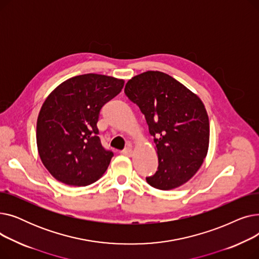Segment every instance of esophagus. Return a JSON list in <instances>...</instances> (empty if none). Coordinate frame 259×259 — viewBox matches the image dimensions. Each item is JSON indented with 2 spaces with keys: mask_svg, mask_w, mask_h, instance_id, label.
Returning <instances> with one entry per match:
<instances>
[{
  "mask_svg": "<svg viewBox=\"0 0 259 259\" xmlns=\"http://www.w3.org/2000/svg\"><path fill=\"white\" fill-rule=\"evenodd\" d=\"M120 153H121L122 155L131 156V155H132V153H133V151H132V148H131V147H128V148L124 149V150H122V151H120Z\"/></svg>",
  "mask_w": 259,
  "mask_h": 259,
  "instance_id": "obj_1",
  "label": "esophagus"
}]
</instances>
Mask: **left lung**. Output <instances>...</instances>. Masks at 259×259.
I'll return each mask as SVG.
<instances>
[{"label": "left lung", "instance_id": "obj_1", "mask_svg": "<svg viewBox=\"0 0 259 259\" xmlns=\"http://www.w3.org/2000/svg\"><path fill=\"white\" fill-rule=\"evenodd\" d=\"M125 94L141 109L156 145L157 171L146 178L147 183L159 190L187 183L202 165L209 147V118L200 99L159 71L132 77Z\"/></svg>", "mask_w": 259, "mask_h": 259}]
</instances>
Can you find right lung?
Masks as SVG:
<instances>
[{
	"label": "right lung",
	"mask_w": 259,
	"mask_h": 259,
	"mask_svg": "<svg viewBox=\"0 0 259 259\" xmlns=\"http://www.w3.org/2000/svg\"><path fill=\"white\" fill-rule=\"evenodd\" d=\"M124 80L88 73L64 81L44 102L36 122L40 159L54 179L69 186L97 182L113 156L99 138L102 107L117 95Z\"/></svg>",
	"instance_id": "1"
}]
</instances>
